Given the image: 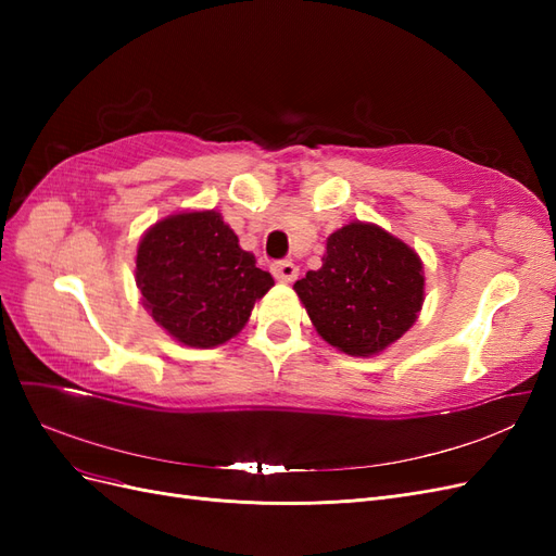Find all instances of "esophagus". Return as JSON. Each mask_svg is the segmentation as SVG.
<instances>
[{
    "instance_id": "obj_1",
    "label": "esophagus",
    "mask_w": 556,
    "mask_h": 556,
    "mask_svg": "<svg viewBox=\"0 0 556 556\" xmlns=\"http://www.w3.org/2000/svg\"><path fill=\"white\" fill-rule=\"evenodd\" d=\"M271 271H274V276H276L280 282H292V280L299 276V268H296V264H294V262H290V260H280V262H276V264L271 266Z\"/></svg>"
}]
</instances>
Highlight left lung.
<instances>
[{"label":"left lung","mask_w":556,"mask_h":556,"mask_svg":"<svg viewBox=\"0 0 556 556\" xmlns=\"http://www.w3.org/2000/svg\"><path fill=\"white\" fill-rule=\"evenodd\" d=\"M323 339L368 357L406 333L425 299L422 262L376 225L350 223L327 241L323 268L294 282Z\"/></svg>","instance_id":"obj_1"}]
</instances>
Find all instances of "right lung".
Masks as SVG:
<instances>
[{
    "mask_svg": "<svg viewBox=\"0 0 556 556\" xmlns=\"http://www.w3.org/2000/svg\"><path fill=\"white\" fill-rule=\"evenodd\" d=\"M143 306L174 339L215 348L237 336L274 278L239 248L220 213H178L150 229L137 252Z\"/></svg>",
    "mask_w": 556,
    "mask_h": 556,
    "instance_id": "add662e5",
    "label": "right lung"
}]
</instances>
